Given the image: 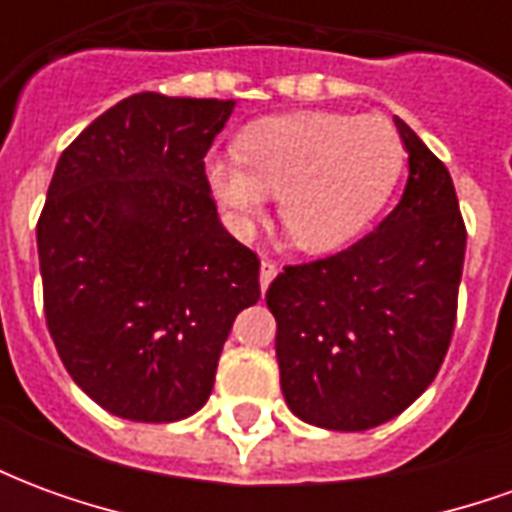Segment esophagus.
Masks as SVG:
<instances>
[{"label":"esophagus","instance_id":"1","mask_svg":"<svg viewBox=\"0 0 512 512\" xmlns=\"http://www.w3.org/2000/svg\"><path fill=\"white\" fill-rule=\"evenodd\" d=\"M277 263H274V260H263V263H260V288L266 290L268 285H271V279L277 277Z\"/></svg>","mask_w":512,"mask_h":512}]
</instances>
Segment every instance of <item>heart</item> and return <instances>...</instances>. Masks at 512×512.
Masks as SVG:
<instances>
[{"instance_id":"1","label":"heart","mask_w":512,"mask_h":512,"mask_svg":"<svg viewBox=\"0 0 512 512\" xmlns=\"http://www.w3.org/2000/svg\"><path fill=\"white\" fill-rule=\"evenodd\" d=\"M238 150L205 158L227 224L249 235L279 194L282 227L304 252L354 241L384 208L406 161L389 120L343 112L268 117L246 128Z\"/></svg>"}]
</instances>
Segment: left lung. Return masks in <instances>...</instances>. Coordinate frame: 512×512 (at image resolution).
Instances as JSON below:
<instances>
[{
	"label": "left lung",
	"instance_id": "1",
	"mask_svg": "<svg viewBox=\"0 0 512 512\" xmlns=\"http://www.w3.org/2000/svg\"><path fill=\"white\" fill-rule=\"evenodd\" d=\"M408 180L395 211L337 255L285 266L268 285L288 408L326 430L403 414L450 348L466 227L447 167L395 117Z\"/></svg>",
	"mask_w": 512,
	"mask_h": 512
}]
</instances>
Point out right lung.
Masks as SVG:
<instances>
[{"label":"right lung","mask_w":512,"mask_h":512,"mask_svg":"<svg viewBox=\"0 0 512 512\" xmlns=\"http://www.w3.org/2000/svg\"><path fill=\"white\" fill-rule=\"evenodd\" d=\"M235 101L139 93L65 147L38 219L43 310L62 365L134 422L211 397L260 260L219 222L205 153Z\"/></svg>","instance_id":"1"}]
</instances>
